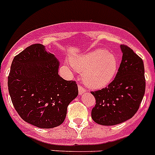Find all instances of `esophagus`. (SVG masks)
Masks as SVG:
<instances>
[{"instance_id":"obj_1","label":"esophagus","mask_w":155,"mask_h":155,"mask_svg":"<svg viewBox=\"0 0 155 155\" xmlns=\"http://www.w3.org/2000/svg\"><path fill=\"white\" fill-rule=\"evenodd\" d=\"M85 91H86V89L84 88L82 85L79 84V94H80V95H82V94H84Z\"/></svg>"}]
</instances>
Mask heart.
<instances>
[{
	"label": "heart",
	"instance_id": "obj_1",
	"mask_svg": "<svg viewBox=\"0 0 155 155\" xmlns=\"http://www.w3.org/2000/svg\"><path fill=\"white\" fill-rule=\"evenodd\" d=\"M73 67L84 72L83 79L87 86L99 89L112 81L118 70V60L112 53L98 49L73 60Z\"/></svg>",
	"mask_w": 155,
	"mask_h": 155
}]
</instances>
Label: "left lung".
Masks as SVG:
<instances>
[{"label":"left lung","mask_w":155,"mask_h":155,"mask_svg":"<svg viewBox=\"0 0 155 155\" xmlns=\"http://www.w3.org/2000/svg\"><path fill=\"white\" fill-rule=\"evenodd\" d=\"M123 57L118 72L107 87L91 91L95 99L91 118L98 124L113 126L130 119L138 111L145 94L142 58L122 45Z\"/></svg>","instance_id":"left-lung-1"}]
</instances>
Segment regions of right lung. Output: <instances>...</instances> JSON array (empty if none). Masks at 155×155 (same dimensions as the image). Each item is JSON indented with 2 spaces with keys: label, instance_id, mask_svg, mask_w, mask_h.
Wrapping results in <instances>:
<instances>
[{
  "label": "right lung",
  "instance_id": "right-lung-1",
  "mask_svg": "<svg viewBox=\"0 0 155 155\" xmlns=\"http://www.w3.org/2000/svg\"><path fill=\"white\" fill-rule=\"evenodd\" d=\"M59 61L34 44L16 55L8 76L11 100L25 122L40 128H53L64 123L68 104L78 95L74 80L58 75Z\"/></svg>",
  "mask_w": 155,
  "mask_h": 155
}]
</instances>
